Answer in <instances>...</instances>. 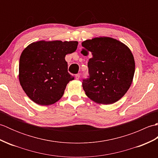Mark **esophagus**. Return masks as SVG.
<instances>
[{
    "instance_id": "34e87169",
    "label": "esophagus",
    "mask_w": 158,
    "mask_h": 158,
    "mask_svg": "<svg viewBox=\"0 0 158 158\" xmlns=\"http://www.w3.org/2000/svg\"><path fill=\"white\" fill-rule=\"evenodd\" d=\"M75 77H76V79H79V78H80V73L77 74Z\"/></svg>"
}]
</instances>
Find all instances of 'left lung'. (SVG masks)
Listing matches in <instances>:
<instances>
[{
  "instance_id": "obj_1",
  "label": "left lung",
  "mask_w": 158,
  "mask_h": 158,
  "mask_svg": "<svg viewBox=\"0 0 158 158\" xmlns=\"http://www.w3.org/2000/svg\"><path fill=\"white\" fill-rule=\"evenodd\" d=\"M83 55L89 53L88 78L83 80L85 94L98 103L110 105L130 88L135 63L130 49L109 37L94 38L82 42Z\"/></svg>"
}]
</instances>
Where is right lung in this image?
I'll return each instance as SVG.
<instances>
[{
	"label": "right lung",
	"instance_id": "right-lung-1",
	"mask_svg": "<svg viewBox=\"0 0 158 158\" xmlns=\"http://www.w3.org/2000/svg\"><path fill=\"white\" fill-rule=\"evenodd\" d=\"M77 41H38L22 52L19 79L23 91L32 101L49 105L62 98L74 76L68 72L65 56L75 51Z\"/></svg>",
	"mask_w": 158,
	"mask_h": 158
}]
</instances>
